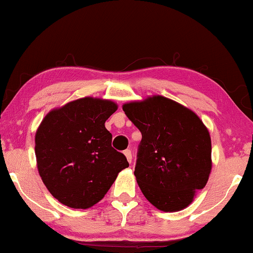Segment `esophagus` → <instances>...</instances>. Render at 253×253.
<instances>
[{
	"mask_svg": "<svg viewBox=\"0 0 253 253\" xmlns=\"http://www.w3.org/2000/svg\"><path fill=\"white\" fill-rule=\"evenodd\" d=\"M123 154L126 155V160L130 162L131 164V161H132V154H131V151L130 150H126L123 152Z\"/></svg>",
	"mask_w": 253,
	"mask_h": 253,
	"instance_id": "34e87169",
	"label": "esophagus"
}]
</instances>
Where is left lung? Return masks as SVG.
<instances>
[{"instance_id": "left-lung-1", "label": "left lung", "mask_w": 253, "mask_h": 253, "mask_svg": "<svg viewBox=\"0 0 253 253\" xmlns=\"http://www.w3.org/2000/svg\"><path fill=\"white\" fill-rule=\"evenodd\" d=\"M141 132L134 176L148 202L177 212L205 188L212 170V143L195 112L162 95L122 106Z\"/></svg>"}]
</instances>
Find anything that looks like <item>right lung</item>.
Wrapping results in <instances>:
<instances>
[{
    "label": "right lung",
    "mask_w": 253,
    "mask_h": 253,
    "mask_svg": "<svg viewBox=\"0 0 253 253\" xmlns=\"http://www.w3.org/2000/svg\"><path fill=\"white\" fill-rule=\"evenodd\" d=\"M117 110L112 100L85 96L51 109L36 132L38 171L55 199L71 209L101 200L123 169L105 123Z\"/></svg>",
    "instance_id": "add662e5"
}]
</instances>
